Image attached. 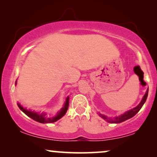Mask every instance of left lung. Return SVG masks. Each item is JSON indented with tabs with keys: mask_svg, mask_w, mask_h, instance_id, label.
Segmentation results:
<instances>
[{
	"mask_svg": "<svg viewBox=\"0 0 157 157\" xmlns=\"http://www.w3.org/2000/svg\"><path fill=\"white\" fill-rule=\"evenodd\" d=\"M148 93V89H147L146 94H145L144 97H143L141 101H140V103L138 105V106L135 107L133 109H132L128 111V112H124V114L122 115H120V116L118 117H115L114 118H109L108 117L105 116V115H103L101 114H99V116H100L102 119H104V120H106V122H110V123H120V122H124V121H125L127 120H129V119L132 118V117H134L137 113L139 112L140 109L142 108V106H144V103L146 102V98H147Z\"/></svg>",
	"mask_w": 157,
	"mask_h": 157,
	"instance_id": "8db88e82",
	"label": "left lung"
}]
</instances>
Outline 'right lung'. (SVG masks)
<instances>
[{
	"mask_svg": "<svg viewBox=\"0 0 157 157\" xmlns=\"http://www.w3.org/2000/svg\"><path fill=\"white\" fill-rule=\"evenodd\" d=\"M17 84V81H16L15 85ZM69 97L68 96L66 98V101L64 103V106L61 109V111L59 112H58V114L56 115L55 117H48L46 116V114L45 112L43 113H37L35 112L34 111H31V110H27V109L24 108L23 106H21L20 104L18 103L17 105L19 106V108L22 111V112L25 113L26 115L34 120L35 121H37V122H40V123H52V122H56L57 120H59V119H61L62 117L64 115L66 114L67 109H68L69 107Z\"/></svg>",
	"mask_w": 157,
	"mask_h": 157,
	"instance_id": "1",
	"label": "right lung"
}]
</instances>
